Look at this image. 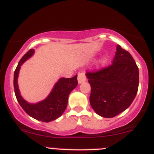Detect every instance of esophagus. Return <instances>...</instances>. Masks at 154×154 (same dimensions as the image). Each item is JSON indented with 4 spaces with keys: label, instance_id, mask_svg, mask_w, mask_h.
<instances>
[{
    "label": "esophagus",
    "instance_id": "1",
    "mask_svg": "<svg viewBox=\"0 0 154 154\" xmlns=\"http://www.w3.org/2000/svg\"><path fill=\"white\" fill-rule=\"evenodd\" d=\"M77 80H78L79 83H82L83 82H85L86 80V74L84 72H80L78 74V77H77Z\"/></svg>",
    "mask_w": 154,
    "mask_h": 154
}]
</instances>
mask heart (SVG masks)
Masks as SVG:
<instances>
[{"instance_id":"heart-1","label":"heart","mask_w":154,"mask_h":154,"mask_svg":"<svg viewBox=\"0 0 154 154\" xmlns=\"http://www.w3.org/2000/svg\"><path fill=\"white\" fill-rule=\"evenodd\" d=\"M106 58H103V60H101V61H100V63H101V64H104L105 63H106Z\"/></svg>"}]
</instances>
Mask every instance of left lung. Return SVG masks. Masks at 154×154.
Here are the masks:
<instances>
[{"label": "left lung", "mask_w": 154, "mask_h": 154, "mask_svg": "<svg viewBox=\"0 0 154 154\" xmlns=\"http://www.w3.org/2000/svg\"><path fill=\"white\" fill-rule=\"evenodd\" d=\"M90 104L99 116L113 118L128 108L139 88V68L130 53L118 45L112 64L86 73Z\"/></svg>", "instance_id": "obj_1"}]
</instances>
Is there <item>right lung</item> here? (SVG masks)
I'll list each match as a JSON object with an SVG mask.
<instances>
[{
    "label": "right lung",
    "mask_w": 154,
    "mask_h": 154,
    "mask_svg": "<svg viewBox=\"0 0 154 154\" xmlns=\"http://www.w3.org/2000/svg\"><path fill=\"white\" fill-rule=\"evenodd\" d=\"M34 50L30 49L21 59L14 72V90L15 97L27 114L33 119L43 122H50L58 119L63 115L68 104V95L78 84L77 75L71 78H60L54 86L49 95L42 101L37 103H29L21 96L18 86V77L21 66L33 54Z\"/></svg>",
    "instance_id": "obj_1"
}]
</instances>
